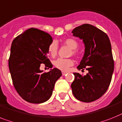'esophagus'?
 <instances>
[{"instance_id": "34e87169", "label": "esophagus", "mask_w": 122, "mask_h": 122, "mask_svg": "<svg viewBox=\"0 0 122 122\" xmlns=\"http://www.w3.org/2000/svg\"><path fill=\"white\" fill-rule=\"evenodd\" d=\"M66 71H62V75H63V76H64V75H66Z\"/></svg>"}]
</instances>
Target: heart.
Listing matches in <instances>:
<instances>
[{
	"mask_svg": "<svg viewBox=\"0 0 122 122\" xmlns=\"http://www.w3.org/2000/svg\"><path fill=\"white\" fill-rule=\"evenodd\" d=\"M64 44L68 46L72 50V54L73 55H77L78 51L75 49L78 47V44L77 41L73 38H68L64 41ZM58 46L56 42L53 41L50 44L48 47V51L49 54L52 57H55L58 53ZM73 61L71 59H63V58H58L54 61V65L56 68L61 71H67L70 66L73 65Z\"/></svg>",
	"mask_w": 122,
	"mask_h": 122,
	"instance_id": "b5f03b06",
	"label": "heart"
}]
</instances>
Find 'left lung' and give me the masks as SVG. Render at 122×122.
I'll list each match as a JSON object with an SVG mask.
<instances>
[{
	"instance_id": "left-lung-1",
	"label": "left lung",
	"mask_w": 122,
	"mask_h": 122,
	"mask_svg": "<svg viewBox=\"0 0 122 122\" xmlns=\"http://www.w3.org/2000/svg\"><path fill=\"white\" fill-rule=\"evenodd\" d=\"M72 33L83 39L85 46L83 58L77 68L88 71L85 76L73 73L72 92L81 102H94L107 92L112 78L114 61L110 41L107 34L88 24L76 27Z\"/></svg>"
}]
</instances>
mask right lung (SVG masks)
Here are the masks:
<instances>
[{"mask_svg":"<svg viewBox=\"0 0 122 122\" xmlns=\"http://www.w3.org/2000/svg\"><path fill=\"white\" fill-rule=\"evenodd\" d=\"M51 36L30 28L13 40L9 68L13 85L22 98L31 103H41L51 97L54 85L62 75L57 68L47 73L40 70L41 64L52 68L47 57Z\"/></svg>","mask_w":122,"mask_h":122,"instance_id":"right-lung-1","label":"right lung"}]
</instances>
